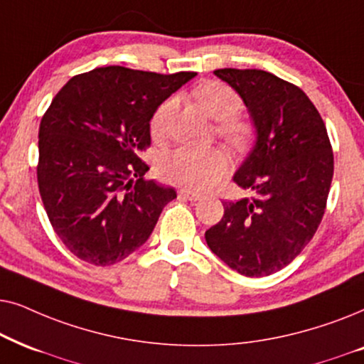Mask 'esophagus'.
<instances>
[{
  "label": "esophagus",
  "mask_w": 364,
  "mask_h": 364,
  "mask_svg": "<svg viewBox=\"0 0 364 364\" xmlns=\"http://www.w3.org/2000/svg\"><path fill=\"white\" fill-rule=\"evenodd\" d=\"M179 196H181V198H186V200H190V201H198V200H201V195H200V193L188 191V190H181V191H179Z\"/></svg>",
  "instance_id": "esophagus-1"
}]
</instances>
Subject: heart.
<instances>
[{"label": "heart", "mask_w": 364, "mask_h": 364, "mask_svg": "<svg viewBox=\"0 0 364 364\" xmlns=\"http://www.w3.org/2000/svg\"><path fill=\"white\" fill-rule=\"evenodd\" d=\"M195 98L211 118L218 119L216 132L221 138L232 144H240L248 139L251 128L245 119L240 118L243 100L231 86L221 81H208L195 90ZM174 106L176 100L168 98L154 109L149 119V129L154 138L166 134ZM226 169V156L218 148L179 146L164 153L156 164V171L164 181L186 190H205L216 183Z\"/></svg>", "instance_id": "b5f03b06"}]
</instances>
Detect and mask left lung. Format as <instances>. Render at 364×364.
<instances>
[{
  "mask_svg": "<svg viewBox=\"0 0 364 364\" xmlns=\"http://www.w3.org/2000/svg\"><path fill=\"white\" fill-rule=\"evenodd\" d=\"M215 75L243 98L258 139L235 174L255 196L223 201L206 243L231 269L273 274L301 253L326 210L334 159L316 106L296 85L263 70L223 68Z\"/></svg>",
  "mask_w": 364,
  "mask_h": 364,
  "instance_id": "left-lung-1",
  "label": "left lung"
}]
</instances>
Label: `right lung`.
I'll use <instances>...</instances> for the list:
<instances>
[{"label": "right lung", "instance_id": "1", "mask_svg": "<svg viewBox=\"0 0 364 364\" xmlns=\"http://www.w3.org/2000/svg\"><path fill=\"white\" fill-rule=\"evenodd\" d=\"M196 73L159 75L105 66L73 76L53 98L38 133V188L53 230L95 266L146 243L173 188L144 179L149 119Z\"/></svg>", "mask_w": 364, "mask_h": 364}]
</instances>
